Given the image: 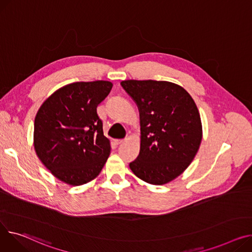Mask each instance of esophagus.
<instances>
[{
	"label": "esophagus",
	"mask_w": 252,
	"mask_h": 252,
	"mask_svg": "<svg viewBox=\"0 0 252 252\" xmlns=\"http://www.w3.org/2000/svg\"><path fill=\"white\" fill-rule=\"evenodd\" d=\"M125 142V140H114V143L116 144V145H121V144H123Z\"/></svg>",
	"instance_id": "obj_1"
}]
</instances>
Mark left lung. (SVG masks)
Listing matches in <instances>:
<instances>
[{"label": "left lung", "mask_w": 252, "mask_h": 252, "mask_svg": "<svg viewBox=\"0 0 252 252\" xmlns=\"http://www.w3.org/2000/svg\"><path fill=\"white\" fill-rule=\"evenodd\" d=\"M121 85L140 111L141 149L129 168L150 184L170 182L188 168L202 142V122L193 99L167 81L126 80Z\"/></svg>", "instance_id": "8db88e82"}]
</instances>
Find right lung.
I'll list each match as a JSON object with an SVG mask.
<instances>
[{
	"instance_id": "1",
	"label": "right lung",
	"mask_w": 252,
	"mask_h": 252,
	"mask_svg": "<svg viewBox=\"0 0 252 252\" xmlns=\"http://www.w3.org/2000/svg\"><path fill=\"white\" fill-rule=\"evenodd\" d=\"M108 81L76 82L50 95L34 121V149L58 179L82 186L102 170L110 153L97 106L109 94Z\"/></svg>"
}]
</instances>
